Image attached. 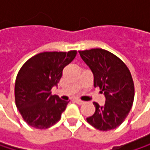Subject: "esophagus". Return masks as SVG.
<instances>
[{"mask_svg":"<svg viewBox=\"0 0 150 150\" xmlns=\"http://www.w3.org/2000/svg\"><path fill=\"white\" fill-rule=\"evenodd\" d=\"M75 103L79 105H81L84 103V102H83V101H81V100H80V99H75Z\"/></svg>","mask_w":150,"mask_h":150,"instance_id":"1","label":"esophagus"}]
</instances>
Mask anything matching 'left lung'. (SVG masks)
<instances>
[{
    "instance_id": "1",
    "label": "left lung",
    "mask_w": 150,
    "mask_h": 150,
    "mask_svg": "<svg viewBox=\"0 0 150 150\" xmlns=\"http://www.w3.org/2000/svg\"><path fill=\"white\" fill-rule=\"evenodd\" d=\"M94 75V86L99 87L106 102L94 103L96 112L87 118L94 128L108 131L119 127L129 115L135 96L132 76L126 64L116 55L103 48L79 51Z\"/></svg>"
}]
</instances>
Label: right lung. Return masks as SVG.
Returning <instances> with one entry per match:
<instances>
[{
    "label": "right lung",
    "instance_id": "1",
    "mask_svg": "<svg viewBox=\"0 0 150 150\" xmlns=\"http://www.w3.org/2000/svg\"><path fill=\"white\" fill-rule=\"evenodd\" d=\"M76 51L43 52L28 59L16 76L15 104L23 120L31 127L45 129L55 124L69 102L51 95L63 69L76 55Z\"/></svg>",
    "mask_w": 150,
    "mask_h": 150
}]
</instances>
